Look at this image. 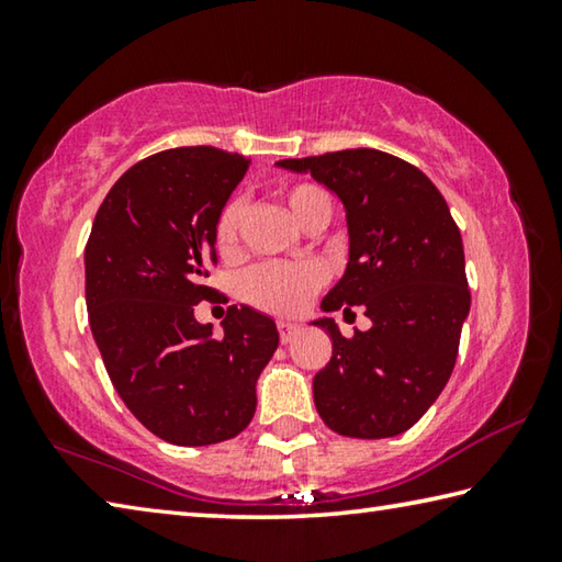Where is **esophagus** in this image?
Listing matches in <instances>:
<instances>
[{
    "label": "esophagus",
    "instance_id": "obj_1",
    "mask_svg": "<svg viewBox=\"0 0 562 562\" xmlns=\"http://www.w3.org/2000/svg\"><path fill=\"white\" fill-rule=\"evenodd\" d=\"M278 331H280V341H282V345H288V341H292L294 337H297L300 327L292 325V322L280 319V322H278Z\"/></svg>",
    "mask_w": 562,
    "mask_h": 562
}]
</instances>
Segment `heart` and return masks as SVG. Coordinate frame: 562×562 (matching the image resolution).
<instances>
[{
    "label": "heart",
    "instance_id": "1",
    "mask_svg": "<svg viewBox=\"0 0 562 562\" xmlns=\"http://www.w3.org/2000/svg\"><path fill=\"white\" fill-rule=\"evenodd\" d=\"M282 198L292 215L307 227L327 223L331 215V201L325 188L317 183H292L282 188ZM245 217L243 198H231L217 213L215 221V247L221 255H235L240 247V231ZM322 284H325V270L315 262L282 265L265 262L252 268L243 278V294L255 307L272 315H297L312 300Z\"/></svg>",
    "mask_w": 562,
    "mask_h": 562
}]
</instances>
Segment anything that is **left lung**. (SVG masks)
Masks as SVG:
<instances>
[{"mask_svg": "<svg viewBox=\"0 0 562 562\" xmlns=\"http://www.w3.org/2000/svg\"><path fill=\"white\" fill-rule=\"evenodd\" d=\"M278 166L310 173L335 190L349 225V262L322 310L372 319L339 335L315 322L331 357L312 392L331 431L351 439L396 436L426 414L453 372L471 307L459 225L443 195L416 166L374 148H349Z\"/></svg>", "mask_w": 562, "mask_h": 562, "instance_id": "8db88e82", "label": "left lung"}]
</instances>
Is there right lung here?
Returning a JSON list of instances; mask_svg holds the SVG:
<instances>
[{"mask_svg": "<svg viewBox=\"0 0 562 562\" xmlns=\"http://www.w3.org/2000/svg\"><path fill=\"white\" fill-rule=\"evenodd\" d=\"M250 158L213 146L138 160L103 198L87 243L89 325L131 414L158 439L207 446L240 434L278 349L270 317L227 307L223 337L193 317L217 290L215 221Z\"/></svg>", "mask_w": 562, "mask_h": 562, "instance_id": "add662e5", "label": "right lung"}]
</instances>
